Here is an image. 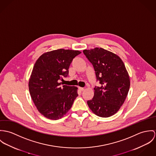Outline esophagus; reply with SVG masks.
I'll return each mask as SVG.
<instances>
[{
  "mask_svg": "<svg viewBox=\"0 0 156 156\" xmlns=\"http://www.w3.org/2000/svg\"><path fill=\"white\" fill-rule=\"evenodd\" d=\"M78 88H79V90H80L81 91H83L84 90V88H83V87H78Z\"/></svg>",
  "mask_w": 156,
  "mask_h": 156,
  "instance_id": "1",
  "label": "esophagus"
}]
</instances>
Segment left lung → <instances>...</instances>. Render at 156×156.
<instances>
[{
	"label": "left lung",
	"mask_w": 156,
	"mask_h": 156,
	"mask_svg": "<svg viewBox=\"0 0 156 156\" xmlns=\"http://www.w3.org/2000/svg\"><path fill=\"white\" fill-rule=\"evenodd\" d=\"M93 65L100 86L94 88V97L88 101L90 109L99 117L114 115L124 102L130 88V78L119 56L102 48L84 50Z\"/></svg>",
	"instance_id": "obj_1"
}]
</instances>
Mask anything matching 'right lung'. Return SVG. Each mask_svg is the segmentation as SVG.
Segmentation results:
<instances>
[{
    "mask_svg": "<svg viewBox=\"0 0 156 156\" xmlns=\"http://www.w3.org/2000/svg\"><path fill=\"white\" fill-rule=\"evenodd\" d=\"M81 52L58 49L45 52L36 60L29 82L31 98L38 111L51 120L62 118L78 96L76 87L61 86L73 59Z\"/></svg>",
    "mask_w": 156,
    "mask_h": 156,
    "instance_id": "right-lung-1",
    "label": "right lung"
}]
</instances>
